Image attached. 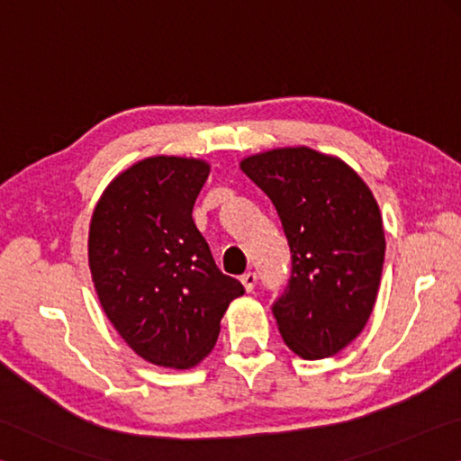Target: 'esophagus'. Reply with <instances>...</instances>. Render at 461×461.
Listing matches in <instances>:
<instances>
[{"label":"esophagus","mask_w":461,"mask_h":461,"mask_svg":"<svg viewBox=\"0 0 461 461\" xmlns=\"http://www.w3.org/2000/svg\"><path fill=\"white\" fill-rule=\"evenodd\" d=\"M240 284H243L245 292H253V289H255V284H257V273H253V271L245 273V276L240 277Z\"/></svg>","instance_id":"34e87169"}]
</instances>
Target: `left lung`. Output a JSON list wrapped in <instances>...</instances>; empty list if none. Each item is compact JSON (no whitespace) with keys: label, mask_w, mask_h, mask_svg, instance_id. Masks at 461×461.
Here are the masks:
<instances>
[{"label":"left lung","mask_w":461,"mask_h":461,"mask_svg":"<svg viewBox=\"0 0 461 461\" xmlns=\"http://www.w3.org/2000/svg\"><path fill=\"white\" fill-rule=\"evenodd\" d=\"M267 194L292 251V277L273 303L284 342L305 360L346 348L373 313L384 229L365 180L336 156L277 148L240 161Z\"/></svg>","instance_id":"1"}]
</instances>
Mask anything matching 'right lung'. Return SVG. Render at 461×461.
I'll return each mask as SVG.
<instances>
[{
	"mask_svg": "<svg viewBox=\"0 0 461 461\" xmlns=\"http://www.w3.org/2000/svg\"><path fill=\"white\" fill-rule=\"evenodd\" d=\"M210 174L196 158L153 156L104 188L88 229V267L113 328L137 357L192 368L245 294L216 267L192 208Z\"/></svg>",
	"mask_w": 461,
	"mask_h": 461,
	"instance_id": "right-lung-1",
	"label": "right lung"
}]
</instances>
